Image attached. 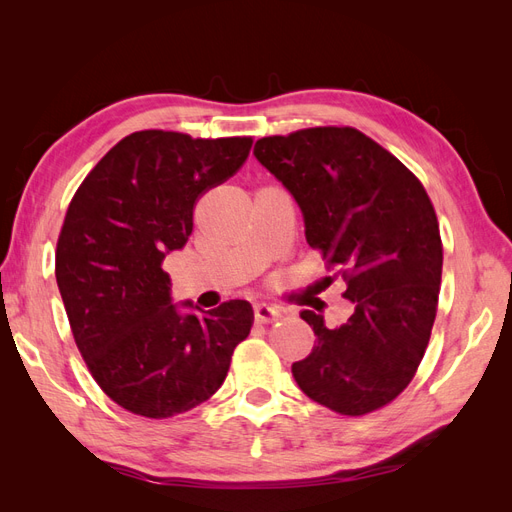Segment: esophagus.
<instances>
[{
    "label": "esophagus",
    "instance_id": "obj_1",
    "mask_svg": "<svg viewBox=\"0 0 512 512\" xmlns=\"http://www.w3.org/2000/svg\"><path fill=\"white\" fill-rule=\"evenodd\" d=\"M280 318H282V314H280V309H277V307H271V305H265V303H260V305L254 307V320L258 324H269V322H275Z\"/></svg>",
    "mask_w": 512,
    "mask_h": 512
}]
</instances>
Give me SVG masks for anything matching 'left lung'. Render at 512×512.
I'll return each instance as SVG.
<instances>
[{
	"mask_svg": "<svg viewBox=\"0 0 512 512\" xmlns=\"http://www.w3.org/2000/svg\"><path fill=\"white\" fill-rule=\"evenodd\" d=\"M256 160L297 200L305 239L344 280L342 327L303 309L316 346L292 363L299 389L337 414L384 408L412 382L438 312L442 239L412 170L356 128H305L256 141Z\"/></svg>",
	"mask_w": 512,
	"mask_h": 512,
	"instance_id": "8db88e82",
	"label": "left lung"
}]
</instances>
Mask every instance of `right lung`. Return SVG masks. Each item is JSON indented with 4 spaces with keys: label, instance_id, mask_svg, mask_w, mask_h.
<instances>
[{
    "label": "right lung",
    "instance_id": "obj_1",
    "mask_svg": "<svg viewBox=\"0 0 512 512\" xmlns=\"http://www.w3.org/2000/svg\"><path fill=\"white\" fill-rule=\"evenodd\" d=\"M252 143L132 132L70 200L55 252L57 286L89 374L123 410L170 418L200 406L250 335L247 301L181 314L162 265L188 243L196 200L237 173Z\"/></svg>",
    "mask_w": 512,
    "mask_h": 512
}]
</instances>
